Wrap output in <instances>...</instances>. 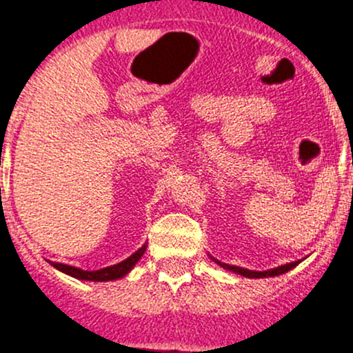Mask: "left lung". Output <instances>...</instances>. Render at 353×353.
Wrapping results in <instances>:
<instances>
[{"label":"left lung","instance_id":"8db88e82","mask_svg":"<svg viewBox=\"0 0 353 353\" xmlns=\"http://www.w3.org/2000/svg\"><path fill=\"white\" fill-rule=\"evenodd\" d=\"M239 272H243V270H239Z\"/></svg>","mask_w":353,"mask_h":353}]
</instances>
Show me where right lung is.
I'll list each match as a JSON object with an SVG mask.
<instances>
[{"instance_id":"add662e5","label":"right lung","mask_w":353,"mask_h":353,"mask_svg":"<svg viewBox=\"0 0 353 353\" xmlns=\"http://www.w3.org/2000/svg\"><path fill=\"white\" fill-rule=\"evenodd\" d=\"M141 254H143V252H141V249H140V251H137L133 256H130L128 259H124V261L119 263V265L109 266V268L99 270V272L88 273V272H81V270H73V276H78V279H83V280H97V282L121 279V276H124L131 268H133L134 263L141 258Z\"/></svg>"}]
</instances>
